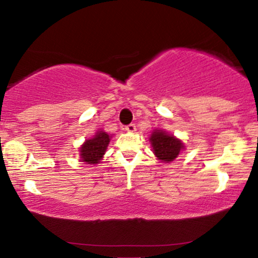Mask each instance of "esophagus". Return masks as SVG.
I'll use <instances>...</instances> for the list:
<instances>
[{"label":"esophagus","instance_id":"1","mask_svg":"<svg viewBox=\"0 0 258 258\" xmlns=\"http://www.w3.org/2000/svg\"><path fill=\"white\" fill-rule=\"evenodd\" d=\"M125 130L127 132H135L136 131V125H135V123H130V125L125 126Z\"/></svg>","mask_w":258,"mask_h":258}]
</instances>
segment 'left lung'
<instances>
[{
	"mask_svg": "<svg viewBox=\"0 0 258 258\" xmlns=\"http://www.w3.org/2000/svg\"><path fill=\"white\" fill-rule=\"evenodd\" d=\"M150 142H152L154 154L158 156L159 160L165 162L173 161L180 150L183 149V144L179 139L167 135L161 130H158L153 133Z\"/></svg>",
	"mask_w": 258,
	"mask_h": 258,
	"instance_id": "obj_1",
	"label": "left lung"
}]
</instances>
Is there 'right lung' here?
<instances>
[{"instance_id":"1","label":"right lung","mask_w":258,"mask_h":258,"mask_svg":"<svg viewBox=\"0 0 258 258\" xmlns=\"http://www.w3.org/2000/svg\"><path fill=\"white\" fill-rule=\"evenodd\" d=\"M110 138L108 133L100 131L96 135V137L88 139L85 142L84 146L81 147V160L87 164H98L100 159L104 155L106 147H108Z\"/></svg>"}]
</instances>
